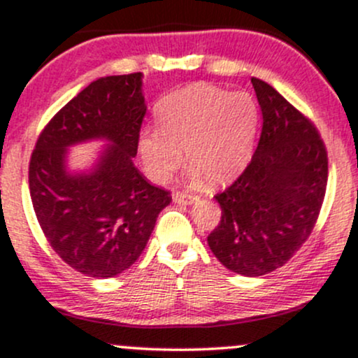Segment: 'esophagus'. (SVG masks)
Segmentation results:
<instances>
[{"label": "esophagus", "mask_w": 358, "mask_h": 358, "mask_svg": "<svg viewBox=\"0 0 358 358\" xmlns=\"http://www.w3.org/2000/svg\"><path fill=\"white\" fill-rule=\"evenodd\" d=\"M195 199L197 197L194 194H188V192H176V194H173V200L178 203H192Z\"/></svg>", "instance_id": "34e87169"}]
</instances>
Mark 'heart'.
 <instances>
[{
    "mask_svg": "<svg viewBox=\"0 0 358 358\" xmlns=\"http://www.w3.org/2000/svg\"><path fill=\"white\" fill-rule=\"evenodd\" d=\"M156 119L158 127L139 136L141 159L152 182L170 178L183 161L182 148L188 163L215 185L248 164L258 131V107L248 93L190 85L164 96Z\"/></svg>",
    "mask_w": 358,
    "mask_h": 358,
    "instance_id": "b5f03b06",
    "label": "heart"
}]
</instances>
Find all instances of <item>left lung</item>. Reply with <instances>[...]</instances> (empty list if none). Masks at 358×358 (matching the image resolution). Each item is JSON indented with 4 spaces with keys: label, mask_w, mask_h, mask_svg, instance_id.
Returning <instances> with one entry per match:
<instances>
[{
    "label": "left lung",
    "mask_w": 358,
    "mask_h": 358,
    "mask_svg": "<svg viewBox=\"0 0 358 358\" xmlns=\"http://www.w3.org/2000/svg\"><path fill=\"white\" fill-rule=\"evenodd\" d=\"M263 125L245 171L215 200L222 214L207 236L226 268L260 277L287 263L309 238L323 206L328 152L320 132L277 90L251 78Z\"/></svg>",
    "instance_id": "1"
}]
</instances>
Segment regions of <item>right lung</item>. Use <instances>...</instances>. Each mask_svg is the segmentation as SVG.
Masks as SVG:
<instances>
[{
    "label": "right lung",
    "mask_w": 358,
    "mask_h": 358,
    "mask_svg": "<svg viewBox=\"0 0 358 358\" xmlns=\"http://www.w3.org/2000/svg\"><path fill=\"white\" fill-rule=\"evenodd\" d=\"M143 74L98 78L68 101L38 136L29 164L34 210L62 262L95 278L115 277L141 257L170 192L134 166L146 115ZM107 138L97 166L73 176L65 152L73 143Z\"/></svg>",
    "instance_id": "add662e5"
}]
</instances>
